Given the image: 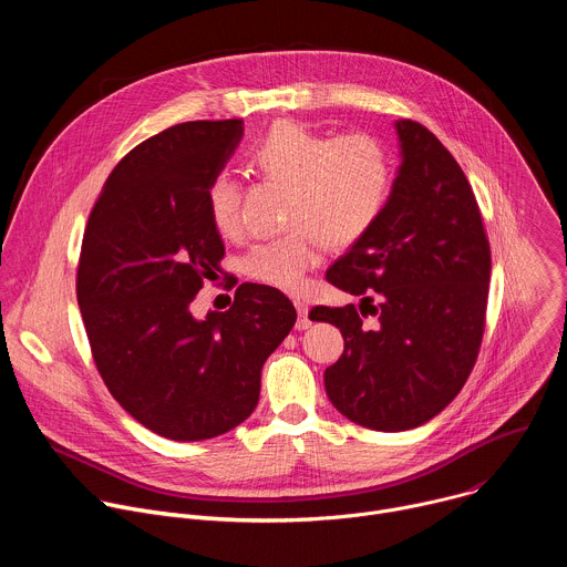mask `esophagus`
<instances>
[{"label":"esophagus","instance_id":"esophagus-1","mask_svg":"<svg viewBox=\"0 0 567 567\" xmlns=\"http://www.w3.org/2000/svg\"><path fill=\"white\" fill-rule=\"evenodd\" d=\"M293 305H296V311H298V320H296V330H307L311 326L309 320V307L305 300L300 298H293Z\"/></svg>","mask_w":567,"mask_h":567}]
</instances>
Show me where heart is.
<instances>
[{"mask_svg": "<svg viewBox=\"0 0 567 567\" xmlns=\"http://www.w3.org/2000/svg\"><path fill=\"white\" fill-rule=\"evenodd\" d=\"M249 166L287 186V233L258 241L241 258L251 280L293 291L318 262L320 239L328 247H348L363 237L383 210L390 188L385 150L365 134L328 138L309 127L282 121L247 154ZM237 184L217 175L206 188V210L217 233L237 226Z\"/></svg>", "mask_w": 567, "mask_h": 567, "instance_id": "heart-1", "label": "heart"}]
</instances>
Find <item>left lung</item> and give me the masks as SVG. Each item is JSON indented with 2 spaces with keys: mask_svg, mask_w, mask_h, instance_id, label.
I'll list each match as a JSON object with an SVG mask.
<instances>
[{
  "mask_svg": "<svg viewBox=\"0 0 567 567\" xmlns=\"http://www.w3.org/2000/svg\"><path fill=\"white\" fill-rule=\"evenodd\" d=\"M399 158L370 230L326 278L359 309L313 307L343 334L326 370L334 409L372 431H411L462 390L484 332L492 251L475 195L451 152L424 125L394 121ZM365 315L375 318L368 323Z\"/></svg>",
  "mask_w": 567,
  "mask_h": 567,
  "instance_id": "obj_1",
  "label": "left lung"
}]
</instances>
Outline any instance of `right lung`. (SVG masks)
<instances>
[{"label": "right lung", "mask_w": 567, "mask_h": 567, "mask_svg": "<svg viewBox=\"0 0 567 567\" xmlns=\"http://www.w3.org/2000/svg\"><path fill=\"white\" fill-rule=\"evenodd\" d=\"M239 118L179 123L107 177L78 265V307L121 406L175 442L217 437L258 406L260 372L296 322L291 300L245 282L228 311L190 309L224 258L206 188L241 141Z\"/></svg>", "instance_id": "add662e5"}]
</instances>
